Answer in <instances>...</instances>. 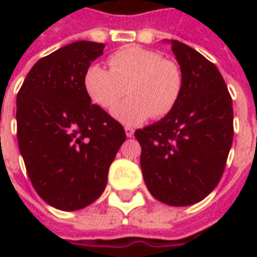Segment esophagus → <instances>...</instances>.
Wrapping results in <instances>:
<instances>
[{"label": "esophagus", "instance_id": "34e87169", "mask_svg": "<svg viewBox=\"0 0 257 257\" xmlns=\"http://www.w3.org/2000/svg\"><path fill=\"white\" fill-rule=\"evenodd\" d=\"M125 134H126V136H128V138H132L135 134V129L131 128V126H125Z\"/></svg>", "mask_w": 257, "mask_h": 257}]
</instances>
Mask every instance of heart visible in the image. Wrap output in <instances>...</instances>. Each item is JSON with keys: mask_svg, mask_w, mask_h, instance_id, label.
<instances>
[{"mask_svg": "<svg viewBox=\"0 0 257 257\" xmlns=\"http://www.w3.org/2000/svg\"><path fill=\"white\" fill-rule=\"evenodd\" d=\"M108 68L90 64L84 74V89L104 110H111L128 90L131 97L112 110L118 121L136 125L150 115L162 118L178 104L183 74L161 53L136 45L123 47L108 58Z\"/></svg>", "mask_w": 257, "mask_h": 257, "instance_id": "heart-1", "label": "heart"}]
</instances>
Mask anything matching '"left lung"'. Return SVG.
<instances>
[{
	"instance_id": "obj_1",
	"label": "left lung",
	"mask_w": 257,
	"mask_h": 257,
	"mask_svg": "<svg viewBox=\"0 0 257 257\" xmlns=\"http://www.w3.org/2000/svg\"><path fill=\"white\" fill-rule=\"evenodd\" d=\"M183 90L168 115L135 132L151 195L164 204H197L220 182L232 145V100L215 64L171 40Z\"/></svg>"
}]
</instances>
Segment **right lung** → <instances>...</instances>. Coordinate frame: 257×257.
<instances>
[{
  "instance_id": "add662e5",
  "label": "right lung",
  "mask_w": 257,
  "mask_h": 257,
  "mask_svg": "<svg viewBox=\"0 0 257 257\" xmlns=\"http://www.w3.org/2000/svg\"><path fill=\"white\" fill-rule=\"evenodd\" d=\"M104 44L77 41L40 59L16 97L18 143L37 194L60 210L82 209L106 189L126 135L90 103L84 74Z\"/></svg>"
}]
</instances>
